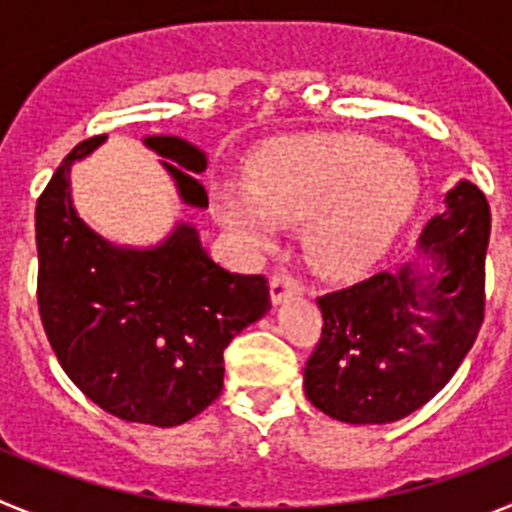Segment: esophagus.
I'll list each match as a JSON object with an SVG mask.
<instances>
[{
	"label": "esophagus",
	"mask_w": 512,
	"mask_h": 512,
	"mask_svg": "<svg viewBox=\"0 0 512 512\" xmlns=\"http://www.w3.org/2000/svg\"><path fill=\"white\" fill-rule=\"evenodd\" d=\"M292 295H302L300 279L292 277L289 271H277V274L271 277V302L279 305V302H284Z\"/></svg>",
	"instance_id": "esophagus-1"
}]
</instances>
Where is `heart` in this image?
<instances>
[{
    "instance_id": "obj_1",
    "label": "heart",
    "mask_w": 512,
    "mask_h": 512,
    "mask_svg": "<svg viewBox=\"0 0 512 512\" xmlns=\"http://www.w3.org/2000/svg\"><path fill=\"white\" fill-rule=\"evenodd\" d=\"M420 174L413 158L364 135H305L264 148L251 187L215 189L220 223L253 251H269L282 223L302 228L307 259L330 277L369 269L413 215Z\"/></svg>"
}]
</instances>
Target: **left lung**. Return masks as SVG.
Wrapping results in <instances>:
<instances>
[{
    "mask_svg": "<svg viewBox=\"0 0 512 512\" xmlns=\"http://www.w3.org/2000/svg\"><path fill=\"white\" fill-rule=\"evenodd\" d=\"M490 205L472 182L446 194V212L420 235L423 259L318 297L323 333L305 366V395L330 418L392 423L436 397L485 320Z\"/></svg>",
    "mask_w": 512,
    "mask_h": 512,
    "instance_id": "1",
    "label": "left lung"
}]
</instances>
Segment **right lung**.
I'll return each mask as SVG.
<instances>
[{
	"label": "right lung",
	"mask_w": 512,
	"mask_h": 512,
	"mask_svg": "<svg viewBox=\"0 0 512 512\" xmlns=\"http://www.w3.org/2000/svg\"><path fill=\"white\" fill-rule=\"evenodd\" d=\"M107 135L63 158L35 207L38 310L63 372L99 408L128 423L171 428L223 392V351L271 307L261 274H233L207 256L192 225L156 248H120L71 205V164ZM164 156L182 200L207 207L197 174L205 153L174 135L143 140Z\"/></svg>",
	"instance_id": "obj_1"
}]
</instances>
